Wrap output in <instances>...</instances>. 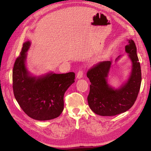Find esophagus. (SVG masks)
Returning a JSON list of instances; mask_svg holds the SVG:
<instances>
[{
    "label": "esophagus",
    "mask_w": 151,
    "mask_h": 151,
    "mask_svg": "<svg viewBox=\"0 0 151 151\" xmlns=\"http://www.w3.org/2000/svg\"><path fill=\"white\" fill-rule=\"evenodd\" d=\"M83 75H84V71L82 70H80L76 75V78L81 79L83 77Z\"/></svg>",
    "instance_id": "esophagus-1"
}]
</instances>
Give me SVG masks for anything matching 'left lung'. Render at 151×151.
<instances>
[{
  "mask_svg": "<svg viewBox=\"0 0 151 151\" xmlns=\"http://www.w3.org/2000/svg\"><path fill=\"white\" fill-rule=\"evenodd\" d=\"M128 41L125 51L129 54L132 63V71L128 81L120 88L114 89L108 84L107 77L111 64L110 61L99 62L87 73L91 82L88 102L89 108L96 114L114 116L123 113L132 106L137 97L142 82L141 67L135 43L132 40Z\"/></svg>",
  "mask_w": 151,
  "mask_h": 151,
  "instance_id": "left-lung-1",
  "label": "left lung"
}]
</instances>
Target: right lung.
Here are the masks:
<instances>
[{
    "label": "right lung",
    "mask_w": 151,
    "mask_h": 151,
    "mask_svg": "<svg viewBox=\"0 0 151 151\" xmlns=\"http://www.w3.org/2000/svg\"><path fill=\"white\" fill-rule=\"evenodd\" d=\"M29 41L22 45L21 52L13 68V90L16 101L30 117L47 121L58 117L63 110V96L75 82V74L53 73L33 76L25 65Z\"/></svg>",
    "instance_id": "add662e5"
}]
</instances>
